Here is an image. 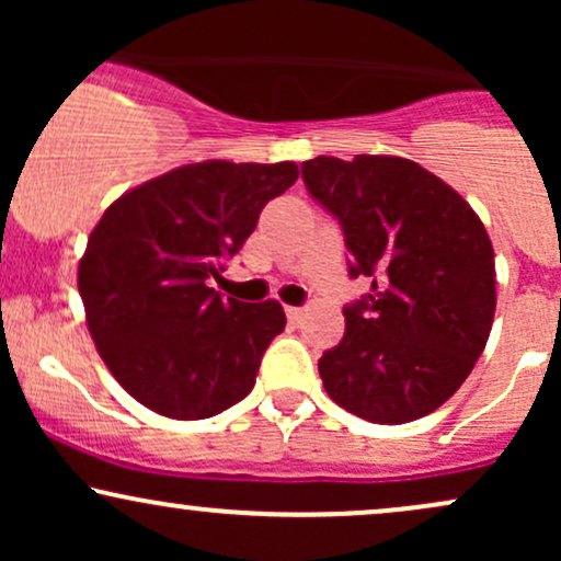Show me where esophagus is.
I'll list each match as a JSON object with an SVG mask.
<instances>
[{
  "label": "esophagus",
  "instance_id": "1",
  "mask_svg": "<svg viewBox=\"0 0 561 561\" xmlns=\"http://www.w3.org/2000/svg\"><path fill=\"white\" fill-rule=\"evenodd\" d=\"M302 317H306V311H302V308H298V306H287V319L293 321V324H300Z\"/></svg>",
  "mask_w": 561,
  "mask_h": 561
}]
</instances>
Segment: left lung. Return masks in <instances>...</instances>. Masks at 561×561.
Wrapping results in <instances>:
<instances>
[{
	"label": "left lung",
	"mask_w": 561,
	"mask_h": 561,
	"mask_svg": "<svg viewBox=\"0 0 561 561\" xmlns=\"http://www.w3.org/2000/svg\"><path fill=\"white\" fill-rule=\"evenodd\" d=\"M300 169L308 195L343 229L351 279H371L343 308V340L319 358L324 390L366 422L433 414L491 334L495 263L485 227L414 160L319 156Z\"/></svg>",
	"instance_id": "obj_1"
}]
</instances>
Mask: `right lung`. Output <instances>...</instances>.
I'll use <instances>...</instances> for the list:
<instances>
[{
    "label": "right lung",
    "mask_w": 561,
    "mask_h": 561,
    "mask_svg": "<svg viewBox=\"0 0 561 561\" xmlns=\"http://www.w3.org/2000/svg\"><path fill=\"white\" fill-rule=\"evenodd\" d=\"M295 179L289 160L192 163L126 192L100 218L79 293L102 362L141 405L208 420L253 390L285 311L224 298L208 279H221L263 205Z\"/></svg>",
    "instance_id": "right-lung-1"
}]
</instances>
